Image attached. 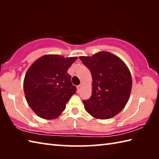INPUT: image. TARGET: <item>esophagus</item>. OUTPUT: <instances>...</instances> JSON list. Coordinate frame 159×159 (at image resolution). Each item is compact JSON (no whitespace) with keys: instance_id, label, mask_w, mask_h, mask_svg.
Segmentation results:
<instances>
[{"instance_id":"1","label":"esophagus","mask_w":159,"mask_h":159,"mask_svg":"<svg viewBox=\"0 0 159 159\" xmlns=\"http://www.w3.org/2000/svg\"><path fill=\"white\" fill-rule=\"evenodd\" d=\"M81 88H82V85H78V86H77V89H78V90L80 91V89H81Z\"/></svg>"}]
</instances>
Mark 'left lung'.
Instances as JSON below:
<instances>
[{
    "label": "left lung",
    "instance_id": "8db88e82",
    "mask_svg": "<svg viewBox=\"0 0 159 159\" xmlns=\"http://www.w3.org/2000/svg\"><path fill=\"white\" fill-rule=\"evenodd\" d=\"M92 75V95L83 100L85 109L98 119H108L124 109L130 98L132 76L121 59L106 51L80 56Z\"/></svg>",
    "mask_w": 159,
    "mask_h": 159
}]
</instances>
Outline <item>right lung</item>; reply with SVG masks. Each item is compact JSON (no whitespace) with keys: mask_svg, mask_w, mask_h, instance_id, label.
<instances>
[{"mask_svg":"<svg viewBox=\"0 0 159 159\" xmlns=\"http://www.w3.org/2000/svg\"><path fill=\"white\" fill-rule=\"evenodd\" d=\"M77 57L45 55L31 64L25 74L24 91L29 106L39 117L57 118L76 93L67 71Z\"/></svg>","mask_w":159,"mask_h":159,"instance_id":"add662e5","label":"right lung"}]
</instances>
